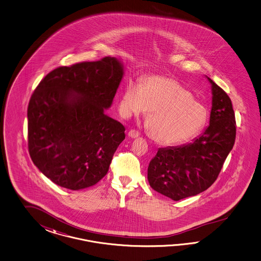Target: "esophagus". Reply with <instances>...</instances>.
Returning <instances> with one entry per match:
<instances>
[{"mask_svg": "<svg viewBox=\"0 0 261 261\" xmlns=\"http://www.w3.org/2000/svg\"><path fill=\"white\" fill-rule=\"evenodd\" d=\"M128 136L131 137V138H138V137L140 136V132L137 131V130H135V129H132V130H130V131L128 132Z\"/></svg>", "mask_w": 261, "mask_h": 261, "instance_id": "esophagus-1", "label": "esophagus"}]
</instances>
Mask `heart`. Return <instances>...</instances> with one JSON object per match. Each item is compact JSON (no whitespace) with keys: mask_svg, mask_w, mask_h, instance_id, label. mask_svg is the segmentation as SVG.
<instances>
[{"mask_svg":"<svg viewBox=\"0 0 261 261\" xmlns=\"http://www.w3.org/2000/svg\"><path fill=\"white\" fill-rule=\"evenodd\" d=\"M125 116L142 115L149 111L146 127L151 138L164 145L187 142L205 126L208 114L194 100L190 91L173 79L148 76L142 86L129 80L119 101Z\"/></svg>","mask_w":261,"mask_h":261,"instance_id":"obj_1","label":"heart"}]
</instances>
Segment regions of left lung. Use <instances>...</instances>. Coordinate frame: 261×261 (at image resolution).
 I'll return each mask as SVG.
<instances>
[{
    "label": "left lung",
    "mask_w": 261,
    "mask_h": 261,
    "mask_svg": "<svg viewBox=\"0 0 261 261\" xmlns=\"http://www.w3.org/2000/svg\"><path fill=\"white\" fill-rule=\"evenodd\" d=\"M213 107L210 125L189 144L160 148L148 166L150 187L179 201L207 190L217 179L236 142L237 122L231 100L211 79Z\"/></svg>",
    "instance_id": "8db88e82"
}]
</instances>
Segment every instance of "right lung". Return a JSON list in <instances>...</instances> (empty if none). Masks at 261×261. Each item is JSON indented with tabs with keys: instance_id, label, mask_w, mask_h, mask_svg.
<instances>
[{
	"instance_id": "obj_1",
	"label": "right lung",
	"mask_w": 261,
	"mask_h": 261,
	"mask_svg": "<svg viewBox=\"0 0 261 261\" xmlns=\"http://www.w3.org/2000/svg\"><path fill=\"white\" fill-rule=\"evenodd\" d=\"M123 68L115 57L62 66L48 72L28 107L32 162L50 181L79 190L99 182L125 128L104 114L117 93Z\"/></svg>"
}]
</instances>
